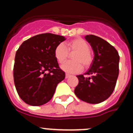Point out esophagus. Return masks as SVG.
<instances>
[{"label": "esophagus", "instance_id": "1", "mask_svg": "<svg viewBox=\"0 0 133 133\" xmlns=\"http://www.w3.org/2000/svg\"><path fill=\"white\" fill-rule=\"evenodd\" d=\"M70 76H71V75H69V74H68V73H66V75H65V78H69V77H70Z\"/></svg>", "mask_w": 133, "mask_h": 133}]
</instances>
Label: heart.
<instances>
[{"label":"heart","mask_w":133,"mask_h":133,"mask_svg":"<svg viewBox=\"0 0 133 133\" xmlns=\"http://www.w3.org/2000/svg\"><path fill=\"white\" fill-rule=\"evenodd\" d=\"M90 45L84 39L76 38L68 41L64 44L60 43L55 47L54 55L59 64H63L66 61L69 53H72V61L66 62L61 66L64 71L70 73L81 72L84 68L89 67L92 62V55L90 51Z\"/></svg>","instance_id":"b5f03b06"}]
</instances>
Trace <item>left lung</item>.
<instances>
[{"label": "left lung", "mask_w": 133, "mask_h": 133, "mask_svg": "<svg viewBox=\"0 0 133 133\" xmlns=\"http://www.w3.org/2000/svg\"><path fill=\"white\" fill-rule=\"evenodd\" d=\"M85 39L94 52L90 68L84 75H77L78 84L75 94L81 101L98 104L107 99L113 92L119 72V55L113 46L97 36L89 35Z\"/></svg>", "instance_id": "1"}]
</instances>
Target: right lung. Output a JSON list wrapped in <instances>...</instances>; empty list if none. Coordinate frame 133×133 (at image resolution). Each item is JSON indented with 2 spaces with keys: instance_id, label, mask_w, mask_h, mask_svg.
<instances>
[{
  "instance_id": "1",
  "label": "right lung",
  "mask_w": 133,
  "mask_h": 133,
  "mask_svg": "<svg viewBox=\"0 0 133 133\" xmlns=\"http://www.w3.org/2000/svg\"><path fill=\"white\" fill-rule=\"evenodd\" d=\"M66 38L52 33L36 35L24 41L16 52L14 82L19 97L26 104L41 106L48 103L56 86L64 79L54 55L56 46Z\"/></svg>"
}]
</instances>
